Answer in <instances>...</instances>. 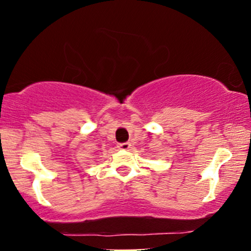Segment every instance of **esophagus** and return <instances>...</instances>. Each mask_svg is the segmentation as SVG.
Instances as JSON below:
<instances>
[{
	"label": "esophagus",
	"instance_id": "esophagus-1",
	"mask_svg": "<svg viewBox=\"0 0 251 251\" xmlns=\"http://www.w3.org/2000/svg\"><path fill=\"white\" fill-rule=\"evenodd\" d=\"M119 148L123 149V151H130L132 147H131V143H128V142H125V143H119Z\"/></svg>",
	"mask_w": 251,
	"mask_h": 251
}]
</instances>
